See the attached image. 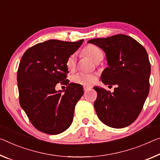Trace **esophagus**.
<instances>
[{
    "label": "esophagus",
    "mask_w": 160,
    "mask_h": 160,
    "mask_svg": "<svg viewBox=\"0 0 160 160\" xmlns=\"http://www.w3.org/2000/svg\"><path fill=\"white\" fill-rule=\"evenodd\" d=\"M90 88H91L90 87H88V86H84V87H83V89H84L85 91H87L88 90H90Z\"/></svg>",
    "instance_id": "34e87169"
}]
</instances>
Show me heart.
Here are the masks:
<instances>
[{"label":"heart","instance_id":"obj_1","mask_svg":"<svg viewBox=\"0 0 160 160\" xmlns=\"http://www.w3.org/2000/svg\"><path fill=\"white\" fill-rule=\"evenodd\" d=\"M84 54L92 58L94 61L98 62L103 59L104 54L100 48L94 45H89L83 49ZM66 66L69 70H73L76 66V55L75 54L70 55L66 60ZM97 80L95 75L91 73L78 72L72 76V80L78 84L85 86H91L95 84Z\"/></svg>","mask_w":160,"mask_h":160}]
</instances>
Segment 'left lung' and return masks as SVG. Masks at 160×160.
I'll return each instance as SVG.
<instances>
[{
    "instance_id": "obj_1",
    "label": "left lung",
    "mask_w": 160,
    "mask_h": 160,
    "mask_svg": "<svg viewBox=\"0 0 160 160\" xmlns=\"http://www.w3.org/2000/svg\"><path fill=\"white\" fill-rule=\"evenodd\" d=\"M88 42L105 52L108 67L102 71V82L116 85L112 93L94 87L98 92L94 107L98 118L111 128L128 127L138 118L149 94L151 67L148 52L136 40L123 34Z\"/></svg>"
}]
</instances>
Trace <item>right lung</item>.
Wrapping results in <instances>:
<instances>
[{
	"label": "right lung",
	"mask_w": 160,
	"mask_h": 160,
	"mask_svg": "<svg viewBox=\"0 0 160 160\" xmlns=\"http://www.w3.org/2000/svg\"><path fill=\"white\" fill-rule=\"evenodd\" d=\"M83 41L49 40L30 48L22 55L17 75L20 105L42 132L58 135L72 122L75 107L84 90L81 85L66 80V60ZM60 82L68 85L66 90H55Z\"/></svg>",
	"instance_id": "1"
}]
</instances>
